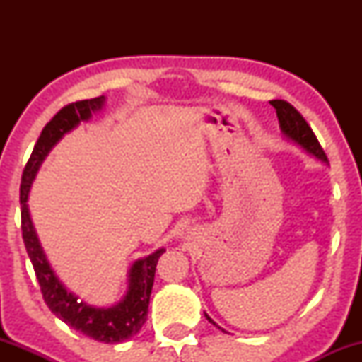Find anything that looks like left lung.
<instances>
[{
	"label": "left lung",
	"mask_w": 362,
	"mask_h": 362,
	"mask_svg": "<svg viewBox=\"0 0 362 362\" xmlns=\"http://www.w3.org/2000/svg\"><path fill=\"white\" fill-rule=\"evenodd\" d=\"M271 105L276 109L282 134H284L288 139L293 141V143L300 144L306 153H310V155L318 158L320 161L327 163L328 158L325 155V151H323V148L320 146L317 136H315V132L311 131L308 122H306L305 117H303L300 112L286 100H272ZM206 318L209 320L213 325H216L213 320H211V317H207L206 315Z\"/></svg>",
	"instance_id": "obj_1"
}]
</instances>
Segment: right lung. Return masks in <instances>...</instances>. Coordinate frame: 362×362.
Masks as SVG:
<instances>
[{
  "instance_id": "obj_1",
  "label": "right lung",
  "mask_w": 362,
  "mask_h": 362,
  "mask_svg": "<svg viewBox=\"0 0 362 362\" xmlns=\"http://www.w3.org/2000/svg\"><path fill=\"white\" fill-rule=\"evenodd\" d=\"M103 102H105L103 97L73 102L69 105L62 107L45 124L39 139H37L34 151H32L23 168L22 185H20V206H22L23 243L28 257H30L32 265H34L37 281H39L44 301L49 306V310L57 318H61L66 325L81 332L86 337L105 344H119L138 334L141 327L146 322L149 296H151V288L153 282H155L156 264L161 253L165 252V248H160L151 255L136 260L132 264L131 271H129V289L122 301H119L115 306H110V308H95V306L86 305V303L78 301V296L69 293L56 277L47 259H45L39 238H37L27 206L32 180L35 178L37 170L42 165L47 153L51 151L54 144L66 132L76 127L81 120H88L93 112L100 110Z\"/></svg>"
}]
</instances>
